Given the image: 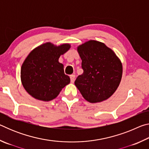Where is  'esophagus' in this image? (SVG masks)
<instances>
[{
	"instance_id": "esophagus-1",
	"label": "esophagus",
	"mask_w": 149,
	"mask_h": 149,
	"mask_svg": "<svg viewBox=\"0 0 149 149\" xmlns=\"http://www.w3.org/2000/svg\"><path fill=\"white\" fill-rule=\"evenodd\" d=\"M75 79V75H70V80H71V83H74Z\"/></svg>"
}]
</instances>
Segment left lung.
<instances>
[{"label": "left lung", "mask_w": 149, "mask_h": 149, "mask_svg": "<svg viewBox=\"0 0 149 149\" xmlns=\"http://www.w3.org/2000/svg\"><path fill=\"white\" fill-rule=\"evenodd\" d=\"M84 73L75 81L83 97L100 102L114 94L122 77V64L113 50L102 42L89 40L77 48Z\"/></svg>", "instance_id": "obj_1"}]
</instances>
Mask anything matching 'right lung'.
Instances as JSON below:
<instances>
[{"label": "right lung", "mask_w": 149, "mask_h": 149, "mask_svg": "<svg viewBox=\"0 0 149 149\" xmlns=\"http://www.w3.org/2000/svg\"><path fill=\"white\" fill-rule=\"evenodd\" d=\"M70 47L69 43L57 46L47 42L35 48L28 54L22 65L20 77L25 90L31 97L50 101L70 84V78L65 75L64 65L58 59Z\"/></svg>", "instance_id": "1"}]
</instances>
